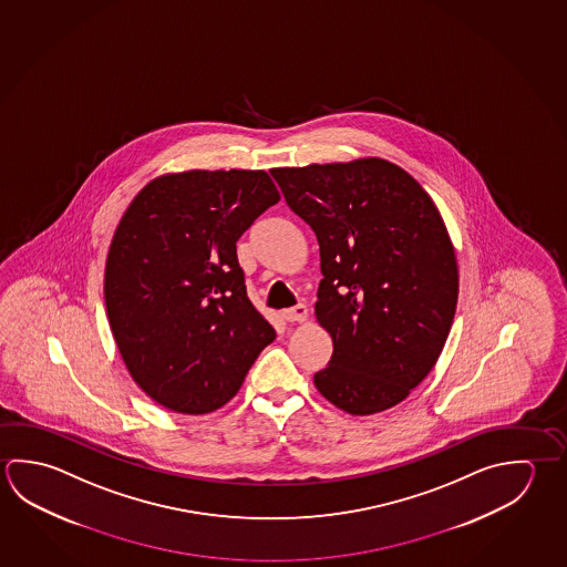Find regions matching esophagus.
Instances as JSON below:
<instances>
[{"label": "esophagus", "instance_id": "34e87169", "mask_svg": "<svg viewBox=\"0 0 567 567\" xmlns=\"http://www.w3.org/2000/svg\"><path fill=\"white\" fill-rule=\"evenodd\" d=\"M280 317L285 318L287 322H307L308 310L305 305H298V307L282 310V312H280Z\"/></svg>", "mask_w": 567, "mask_h": 567}]
</instances>
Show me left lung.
<instances>
[{"mask_svg":"<svg viewBox=\"0 0 567 567\" xmlns=\"http://www.w3.org/2000/svg\"><path fill=\"white\" fill-rule=\"evenodd\" d=\"M317 235L318 324L332 338L318 392L352 416L396 406L434 368L457 305L454 245L410 173L378 157L272 169Z\"/></svg>","mask_w":567,"mask_h":567,"instance_id":"obj_1","label":"left lung"}]
</instances>
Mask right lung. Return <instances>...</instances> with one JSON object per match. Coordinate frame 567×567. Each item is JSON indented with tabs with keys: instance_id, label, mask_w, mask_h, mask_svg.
<instances>
[{
	"instance_id": "right-lung-1",
	"label": "right lung",
	"mask_w": 567,
	"mask_h": 567,
	"mask_svg": "<svg viewBox=\"0 0 567 567\" xmlns=\"http://www.w3.org/2000/svg\"><path fill=\"white\" fill-rule=\"evenodd\" d=\"M280 200L265 171H183L150 181L111 239L105 307L137 386L179 414L239 392L275 328L252 307L237 240Z\"/></svg>"
}]
</instances>
